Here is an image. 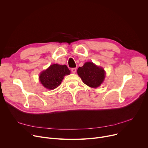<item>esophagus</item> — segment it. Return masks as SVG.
<instances>
[{"instance_id":"obj_1","label":"esophagus","mask_w":148,"mask_h":148,"mask_svg":"<svg viewBox=\"0 0 148 148\" xmlns=\"http://www.w3.org/2000/svg\"><path fill=\"white\" fill-rule=\"evenodd\" d=\"M76 70H77V69H76V68H73V69H71V71H72V73H75V72H76Z\"/></svg>"}]
</instances>
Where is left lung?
I'll return each mask as SVG.
<instances>
[{"instance_id": "8db88e82", "label": "left lung", "mask_w": 148, "mask_h": 148, "mask_svg": "<svg viewBox=\"0 0 148 148\" xmlns=\"http://www.w3.org/2000/svg\"><path fill=\"white\" fill-rule=\"evenodd\" d=\"M77 73L83 82L91 88L100 86L105 77L104 70L94 64L92 62H85L82 67L78 69Z\"/></svg>"}]
</instances>
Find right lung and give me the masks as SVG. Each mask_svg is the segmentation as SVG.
<instances>
[{"instance_id": "right-lung-1", "label": "right lung", "mask_w": 148, "mask_h": 148, "mask_svg": "<svg viewBox=\"0 0 148 148\" xmlns=\"http://www.w3.org/2000/svg\"><path fill=\"white\" fill-rule=\"evenodd\" d=\"M70 74V71L66 65L54 64L40 73L39 80L46 88L51 90L58 87L64 77Z\"/></svg>"}]
</instances>
